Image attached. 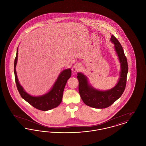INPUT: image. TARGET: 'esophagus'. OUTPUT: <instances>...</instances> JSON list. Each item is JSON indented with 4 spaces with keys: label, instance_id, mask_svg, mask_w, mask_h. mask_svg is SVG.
<instances>
[{
    "label": "esophagus",
    "instance_id": "1",
    "mask_svg": "<svg viewBox=\"0 0 146 146\" xmlns=\"http://www.w3.org/2000/svg\"><path fill=\"white\" fill-rule=\"evenodd\" d=\"M80 68V66L79 63H76L72 67V70L73 72H76V71L79 70Z\"/></svg>",
    "mask_w": 146,
    "mask_h": 146
}]
</instances>
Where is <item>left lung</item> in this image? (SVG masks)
<instances>
[{
	"instance_id": "8db88e82",
	"label": "left lung",
	"mask_w": 146,
	"mask_h": 146,
	"mask_svg": "<svg viewBox=\"0 0 146 146\" xmlns=\"http://www.w3.org/2000/svg\"><path fill=\"white\" fill-rule=\"evenodd\" d=\"M110 40L114 44L121 68L118 83L114 88L108 90H98L89 84L88 78L84 74L80 72L77 73L81 98L85 104L92 108L102 109L110 107L122 95L125 90L128 72L127 59L122 46L113 35Z\"/></svg>"
}]
</instances>
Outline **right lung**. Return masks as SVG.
I'll use <instances>...</instances> for the list:
<instances>
[{
	"label": "right lung",
	"mask_w": 146,
	"mask_h": 146,
	"mask_svg": "<svg viewBox=\"0 0 146 146\" xmlns=\"http://www.w3.org/2000/svg\"><path fill=\"white\" fill-rule=\"evenodd\" d=\"M17 57L18 48L14 61V73L16 86L21 97L28 104L40 111H46L57 107L62 101L65 85L72 74L71 70L68 68L61 72L52 89L48 93L40 96H32L25 91L19 82L16 71Z\"/></svg>",
	"instance_id": "1"
}]
</instances>
